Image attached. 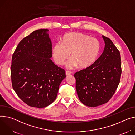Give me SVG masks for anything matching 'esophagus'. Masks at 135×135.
Segmentation results:
<instances>
[{"mask_svg": "<svg viewBox=\"0 0 135 135\" xmlns=\"http://www.w3.org/2000/svg\"><path fill=\"white\" fill-rule=\"evenodd\" d=\"M71 72L70 71H66V75L67 76L70 75H71Z\"/></svg>", "mask_w": 135, "mask_h": 135, "instance_id": "1", "label": "esophagus"}]
</instances>
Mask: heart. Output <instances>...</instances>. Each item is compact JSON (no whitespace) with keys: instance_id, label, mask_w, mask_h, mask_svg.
I'll return each mask as SVG.
<instances>
[{"instance_id":"heart-1","label":"heart","mask_w":135,"mask_h":135,"mask_svg":"<svg viewBox=\"0 0 135 135\" xmlns=\"http://www.w3.org/2000/svg\"><path fill=\"white\" fill-rule=\"evenodd\" d=\"M100 49V42L96 38L81 33H69L63 36L62 42L54 45L52 54L55 62L62 66L71 53V57L66 64L68 69L78 66L81 68H86L94 63Z\"/></svg>"}]
</instances>
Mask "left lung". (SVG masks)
Returning <instances> with one entry per match:
<instances>
[{"label": "left lung", "instance_id": "8db88e82", "mask_svg": "<svg viewBox=\"0 0 135 135\" xmlns=\"http://www.w3.org/2000/svg\"><path fill=\"white\" fill-rule=\"evenodd\" d=\"M105 42L103 53L90 67L75 73L79 100L88 107L108 102L115 94L122 73L119 51L112 41L102 35Z\"/></svg>", "mask_w": 135, "mask_h": 135}]
</instances>
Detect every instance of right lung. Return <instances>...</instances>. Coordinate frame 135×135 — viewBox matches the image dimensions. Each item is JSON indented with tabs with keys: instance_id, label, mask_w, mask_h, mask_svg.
I'll return each instance as SVG.
<instances>
[{
	"instance_id": "1",
	"label": "right lung",
	"mask_w": 135,
	"mask_h": 135,
	"mask_svg": "<svg viewBox=\"0 0 135 135\" xmlns=\"http://www.w3.org/2000/svg\"><path fill=\"white\" fill-rule=\"evenodd\" d=\"M47 29L36 30L18 45L12 57V87L28 105L42 108L56 99L65 70L55 65Z\"/></svg>"
}]
</instances>
